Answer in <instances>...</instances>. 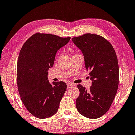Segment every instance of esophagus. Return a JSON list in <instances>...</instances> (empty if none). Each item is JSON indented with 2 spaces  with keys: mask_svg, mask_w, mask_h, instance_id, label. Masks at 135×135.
<instances>
[{
  "mask_svg": "<svg viewBox=\"0 0 135 135\" xmlns=\"http://www.w3.org/2000/svg\"><path fill=\"white\" fill-rule=\"evenodd\" d=\"M75 85L73 84V83H67V89H69L70 87H72V86H74Z\"/></svg>",
  "mask_w": 135,
  "mask_h": 135,
  "instance_id": "esophagus-1",
  "label": "esophagus"
}]
</instances>
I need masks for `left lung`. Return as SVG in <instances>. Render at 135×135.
<instances>
[{
	"label": "left lung",
	"instance_id": "1",
	"mask_svg": "<svg viewBox=\"0 0 135 135\" xmlns=\"http://www.w3.org/2000/svg\"><path fill=\"white\" fill-rule=\"evenodd\" d=\"M84 55L86 70L90 71L91 86L86 90L77 85L80 95L76 100L79 113L95 119L107 113L117 94L119 66L113 46L101 35L85 33L72 38Z\"/></svg>",
	"mask_w": 135,
	"mask_h": 135
}]
</instances>
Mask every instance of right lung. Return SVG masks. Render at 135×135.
Wrapping results in <instances>:
<instances>
[{
  "mask_svg": "<svg viewBox=\"0 0 135 135\" xmlns=\"http://www.w3.org/2000/svg\"><path fill=\"white\" fill-rule=\"evenodd\" d=\"M70 37L36 33L25 42L20 51L17 69V83L25 108L38 118L57 113L66 89L64 81L49 83L48 70L54 65L55 55Z\"/></svg>",
  "mask_w": 135,
  "mask_h": 135,
  "instance_id": "right-lung-1",
  "label": "right lung"
}]
</instances>
